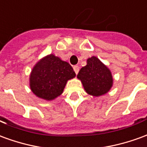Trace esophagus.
I'll use <instances>...</instances> for the list:
<instances>
[{
    "instance_id": "obj_1",
    "label": "esophagus",
    "mask_w": 147,
    "mask_h": 147,
    "mask_svg": "<svg viewBox=\"0 0 147 147\" xmlns=\"http://www.w3.org/2000/svg\"><path fill=\"white\" fill-rule=\"evenodd\" d=\"M73 69L74 71H75V72H76V74H78V72H79V71H80V67H79V66H77V65H75L73 67Z\"/></svg>"
}]
</instances>
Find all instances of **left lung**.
Here are the masks:
<instances>
[{
	"label": "left lung",
	"mask_w": 147,
	"mask_h": 147,
	"mask_svg": "<svg viewBox=\"0 0 147 147\" xmlns=\"http://www.w3.org/2000/svg\"><path fill=\"white\" fill-rule=\"evenodd\" d=\"M77 78L81 81L85 91L94 97L107 94L113 84L110 69L94 56L86 60V65L80 69Z\"/></svg>",
	"instance_id": "obj_1"
}]
</instances>
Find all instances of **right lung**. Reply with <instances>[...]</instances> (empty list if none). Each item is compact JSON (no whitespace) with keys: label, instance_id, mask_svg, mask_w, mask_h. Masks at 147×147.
Instances as JSON below:
<instances>
[{"label":"right lung","instance_id":"obj_1","mask_svg":"<svg viewBox=\"0 0 147 147\" xmlns=\"http://www.w3.org/2000/svg\"><path fill=\"white\" fill-rule=\"evenodd\" d=\"M68 62L54 54L40 59L30 74V88L39 98L52 101L61 95L67 82L76 77Z\"/></svg>","mask_w":147,"mask_h":147}]
</instances>
